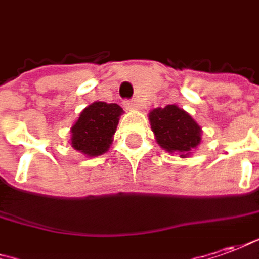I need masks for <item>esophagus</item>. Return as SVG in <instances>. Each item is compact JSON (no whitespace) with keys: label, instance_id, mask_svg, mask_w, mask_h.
I'll list each match as a JSON object with an SVG mask.
<instances>
[{"label":"esophagus","instance_id":"obj_1","mask_svg":"<svg viewBox=\"0 0 259 259\" xmlns=\"http://www.w3.org/2000/svg\"><path fill=\"white\" fill-rule=\"evenodd\" d=\"M123 106L126 110H136L137 109V105L132 100H123Z\"/></svg>","mask_w":259,"mask_h":259}]
</instances>
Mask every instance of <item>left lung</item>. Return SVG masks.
<instances>
[{
  "label": "left lung",
  "instance_id": "1",
  "mask_svg": "<svg viewBox=\"0 0 259 259\" xmlns=\"http://www.w3.org/2000/svg\"><path fill=\"white\" fill-rule=\"evenodd\" d=\"M149 120L156 142L170 154H179L181 159H186L201 143V126L177 105L153 109Z\"/></svg>",
  "mask_w": 259,
  "mask_h": 259
}]
</instances>
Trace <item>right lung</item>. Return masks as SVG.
I'll list each match as a JSON object with an SVG mask.
<instances>
[{
	"label": "right lung",
	"mask_w": 259,
	"mask_h": 259,
	"mask_svg": "<svg viewBox=\"0 0 259 259\" xmlns=\"http://www.w3.org/2000/svg\"><path fill=\"white\" fill-rule=\"evenodd\" d=\"M123 109L96 100L86 106L70 127V146L86 157L105 154L112 146Z\"/></svg>",
	"instance_id": "add662e5"
}]
</instances>
